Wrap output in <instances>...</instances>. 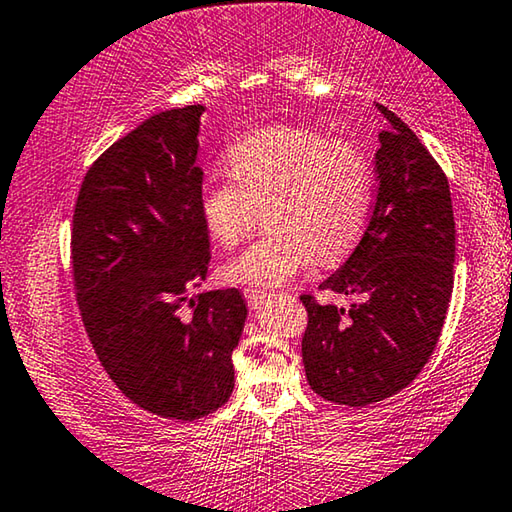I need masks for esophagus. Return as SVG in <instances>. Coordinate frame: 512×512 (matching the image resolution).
Returning a JSON list of instances; mask_svg holds the SVG:
<instances>
[{"label":"esophagus","instance_id":"34e87169","mask_svg":"<svg viewBox=\"0 0 512 512\" xmlns=\"http://www.w3.org/2000/svg\"><path fill=\"white\" fill-rule=\"evenodd\" d=\"M245 300L251 306V309H261L265 300H270V295L265 293V290H258V288H247L245 290Z\"/></svg>","mask_w":512,"mask_h":512}]
</instances>
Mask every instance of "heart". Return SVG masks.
<instances>
[{"instance_id":"b5f03b06","label":"heart","mask_w":512,"mask_h":512,"mask_svg":"<svg viewBox=\"0 0 512 512\" xmlns=\"http://www.w3.org/2000/svg\"><path fill=\"white\" fill-rule=\"evenodd\" d=\"M229 176H210L199 190V215L210 238L238 245L256 206L272 229L224 265L238 286L272 288L297 277L316 258L332 265L350 254L373 206V169L357 146L304 128H267L235 139Z\"/></svg>"}]
</instances>
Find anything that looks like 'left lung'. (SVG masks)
Returning a JSON list of instances; mask_svg holds the SVG:
<instances>
[{"label":"left lung","mask_w":512,"mask_h":512,"mask_svg":"<svg viewBox=\"0 0 512 512\" xmlns=\"http://www.w3.org/2000/svg\"><path fill=\"white\" fill-rule=\"evenodd\" d=\"M389 128L375 153L377 196L364 238L320 290L364 295L348 311L300 300L309 313L302 361L311 389L364 407L405 389L435 350L453 293L455 222L444 171L419 137L377 105Z\"/></svg>","instance_id":"1"}]
</instances>
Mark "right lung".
<instances>
[{
  "label": "right lung",
  "instance_id": "right-lung-1",
  "mask_svg": "<svg viewBox=\"0 0 512 512\" xmlns=\"http://www.w3.org/2000/svg\"><path fill=\"white\" fill-rule=\"evenodd\" d=\"M203 105L160 112L102 153L77 194L70 254L93 350L123 396L194 421L233 393L231 355L247 320L240 290H210V238L196 164Z\"/></svg>",
  "mask_w": 512,
  "mask_h": 512
}]
</instances>
